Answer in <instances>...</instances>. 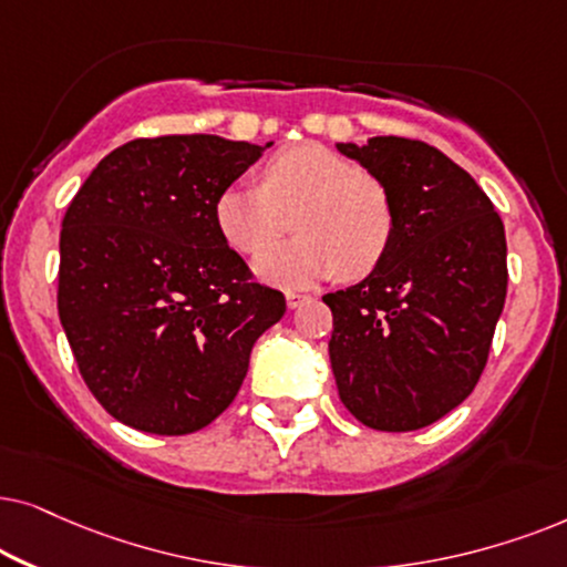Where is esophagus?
I'll list each match as a JSON object with an SVG mask.
<instances>
[{
  "label": "esophagus",
  "mask_w": 567,
  "mask_h": 567,
  "mask_svg": "<svg viewBox=\"0 0 567 567\" xmlns=\"http://www.w3.org/2000/svg\"><path fill=\"white\" fill-rule=\"evenodd\" d=\"M308 300H311V296H303V292H288V308H300Z\"/></svg>",
  "instance_id": "obj_1"
}]
</instances>
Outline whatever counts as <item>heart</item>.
<instances>
[{"label": "heart", "mask_w": 567, "mask_h": 567, "mask_svg": "<svg viewBox=\"0 0 567 567\" xmlns=\"http://www.w3.org/2000/svg\"><path fill=\"white\" fill-rule=\"evenodd\" d=\"M290 214L299 238L254 261L264 282L288 290L371 275L396 230L386 184L313 142L279 150L264 165L261 186L230 184L215 202L217 230L246 256L274 243Z\"/></svg>", "instance_id": "heart-1"}]
</instances>
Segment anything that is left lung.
Listing matches in <instances>:
<instances>
[{
  "label": "left lung",
  "instance_id": "left-lung-1",
  "mask_svg": "<svg viewBox=\"0 0 567 567\" xmlns=\"http://www.w3.org/2000/svg\"><path fill=\"white\" fill-rule=\"evenodd\" d=\"M337 150L386 184L396 213L379 267L323 296L339 399L373 430H420L462 404L487 365L508 290L503 220L477 181L425 142Z\"/></svg>",
  "mask_w": 567,
  "mask_h": 567
}]
</instances>
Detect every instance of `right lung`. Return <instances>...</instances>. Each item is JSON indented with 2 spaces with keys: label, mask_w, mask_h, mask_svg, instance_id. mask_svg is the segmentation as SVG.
Segmentation results:
<instances>
[{
  "label": "right lung",
  "mask_w": 567,
  "mask_h": 567,
  "mask_svg": "<svg viewBox=\"0 0 567 567\" xmlns=\"http://www.w3.org/2000/svg\"><path fill=\"white\" fill-rule=\"evenodd\" d=\"M215 134L132 140L66 207L59 319L87 389L124 425L186 435L228 410L251 347L285 313L215 223L264 150Z\"/></svg>",
  "instance_id": "obj_1"
}]
</instances>
